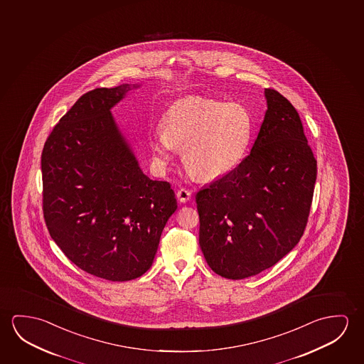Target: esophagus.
I'll list each match as a JSON object with an SVG mask.
<instances>
[{"label":"esophagus","mask_w":364,"mask_h":364,"mask_svg":"<svg viewBox=\"0 0 364 364\" xmlns=\"http://www.w3.org/2000/svg\"><path fill=\"white\" fill-rule=\"evenodd\" d=\"M177 198H178L179 202L185 203V202L190 201L191 198H192V193L187 188H179L177 191Z\"/></svg>","instance_id":"obj_1"}]
</instances>
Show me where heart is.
<instances>
[{
	"label": "heart",
	"mask_w": 364,
	"mask_h": 364,
	"mask_svg": "<svg viewBox=\"0 0 364 364\" xmlns=\"http://www.w3.org/2000/svg\"><path fill=\"white\" fill-rule=\"evenodd\" d=\"M254 122L247 106L192 96L174 102L163 117V129L150 136L156 166L166 168L182 145V159L191 173L216 179L232 172L248 154Z\"/></svg>",
	"instance_id": "b5f03b06"
}]
</instances>
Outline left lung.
I'll return each mask as SVG.
<instances>
[{
    "label": "left lung",
    "mask_w": 364,
    "mask_h": 364,
    "mask_svg": "<svg viewBox=\"0 0 364 364\" xmlns=\"http://www.w3.org/2000/svg\"><path fill=\"white\" fill-rule=\"evenodd\" d=\"M250 154L232 172L198 191L200 247L213 271L242 279L274 266L304 235L316 159L300 115L276 90Z\"/></svg>",
    "instance_id": "left-lung-1"
}]
</instances>
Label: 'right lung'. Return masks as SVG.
<instances>
[{
	"label": "right lung",
	"mask_w": 364,
	"mask_h": 364,
	"mask_svg": "<svg viewBox=\"0 0 364 364\" xmlns=\"http://www.w3.org/2000/svg\"><path fill=\"white\" fill-rule=\"evenodd\" d=\"M130 90L122 85L85 93L54 127L41 153L43 213L50 237L82 271L114 282L149 269L177 210L171 185L143 173L111 114Z\"/></svg>",
	"instance_id": "right-lung-1"
}]
</instances>
